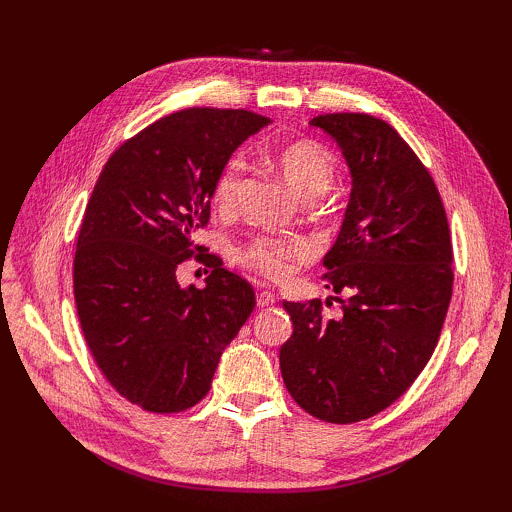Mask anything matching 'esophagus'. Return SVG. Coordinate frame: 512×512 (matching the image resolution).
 I'll return each mask as SVG.
<instances>
[{
	"label": "esophagus",
	"instance_id": "1",
	"mask_svg": "<svg viewBox=\"0 0 512 512\" xmlns=\"http://www.w3.org/2000/svg\"><path fill=\"white\" fill-rule=\"evenodd\" d=\"M275 301H277V297H275L273 292H270V290L257 292V306H259V308H268V306H273Z\"/></svg>",
	"mask_w": 512,
	"mask_h": 512
}]
</instances>
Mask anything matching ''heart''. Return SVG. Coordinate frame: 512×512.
Returning a JSON list of instances; mask_svg holds the SVG:
<instances>
[{"instance_id": "heart-1", "label": "heart", "mask_w": 512, "mask_h": 512, "mask_svg": "<svg viewBox=\"0 0 512 512\" xmlns=\"http://www.w3.org/2000/svg\"><path fill=\"white\" fill-rule=\"evenodd\" d=\"M275 165L281 176L303 200H317L332 187L336 176V158L328 147L314 140H295L277 149ZM244 182L242 158L226 160L213 182V202L220 209H233ZM303 255V248L290 242L257 237L237 248V262L268 279H279L288 273L290 264Z\"/></svg>"}]
</instances>
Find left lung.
Segmentation results:
<instances>
[{"label": "left lung", "mask_w": 512, "mask_h": 512, "mask_svg": "<svg viewBox=\"0 0 512 512\" xmlns=\"http://www.w3.org/2000/svg\"><path fill=\"white\" fill-rule=\"evenodd\" d=\"M310 125L336 140L352 176L323 257L343 314L325 317L321 299L284 301L292 336L279 367L303 411L350 424L396 402L436 350L453 290L451 233L431 173L389 123L343 112Z\"/></svg>", "instance_id": "1"}]
</instances>
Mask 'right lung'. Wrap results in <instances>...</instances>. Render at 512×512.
<instances>
[{"label":"right lung","mask_w":512,"mask_h":512,"mask_svg":"<svg viewBox=\"0 0 512 512\" xmlns=\"http://www.w3.org/2000/svg\"><path fill=\"white\" fill-rule=\"evenodd\" d=\"M268 123L191 107L125 140L96 180L76 239V312L103 376L140 409L198 405L255 308L248 281L193 237L209 222L217 171ZM193 254L212 268L204 289L177 284V266Z\"/></svg>","instance_id":"add662e5"}]
</instances>
